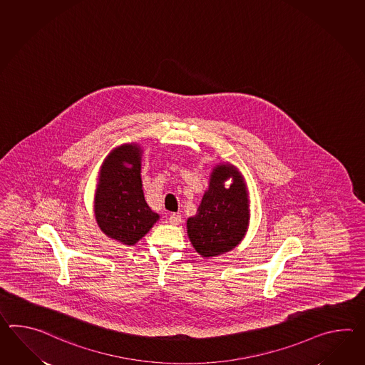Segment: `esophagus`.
<instances>
[{
  "instance_id": "obj_1",
  "label": "esophagus",
  "mask_w": 365,
  "mask_h": 365,
  "mask_svg": "<svg viewBox=\"0 0 365 365\" xmlns=\"http://www.w3.org/2000/svg\"><path fill=\"white\" fill-rule=\"evenodd\" d=\"M169 222L171 225H179L182 222V216L177 215V213H173L170 217H169Z\"/></svg>"
}]
</instances>
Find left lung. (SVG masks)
I'll use <instances>...</instances> for the list:
<instances>
[{
    "instance_id": "obj_1",
    "label": "left lung",
    "mask_w": 365,
    "mask_h": 365,
    "mask_svg": "<svg viewBox=\"0 0 365 365\" xmlns=\"http://www.w3.org/2000/svg\"><path fill=\"white\" fill-rule=\"evenodd\" d=\"M227 178L231 186H225ZM249 195L242 174L230 163L213 168L210 186L196 215L187 220V235L204 258L233 250L249 227Z\"/></svg>"
}]
</instances>
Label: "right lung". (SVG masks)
Instances as JSON below:
<instances>
[{
	"label": "right lung",
	"instance_id": "right-lung-1",
	"mask_svg": "<svg viewBox=\"0 0 365 365\" xmlns=\"http://www.w3.org/2000/svg\"><path fill=\"white\" fill-rule=\"evenodd\" d=\"M141 148H115L101 166L94 213L98 227L115 241L133 246L160 216L149 208L141 182Z\"/></svg>",
	"mask_w": 365,
	"mask_h": 365
}]
</instances>
